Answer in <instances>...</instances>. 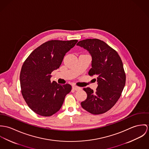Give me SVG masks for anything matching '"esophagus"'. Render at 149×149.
Returning <instances> with one entry per match:
<instances>
[{
	"mask_svg": "<svg viewBox=\"0 0 149 149\" xmlns=\"http://www.w3.org/2000/svg\"><path fill=\"white\" fill-rule=\"evenodd\" d=\"M72 88L73 90H75V91H78V90H79L81 89V87H78V86H73Z\"/></svg>",
	"mask_w": 149,
	"mask_h": 149,
	"instance_id": "34e87169",
	"label": "esophagus"
}]
</instances>
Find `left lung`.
<instances>
[{"label": "left lung", "mask_w": 149, "mask_h": 149, "mask_svg": "<svg viewBox=\"0 0 149 149\" xmlns=\"http://www.w3.org/2000/svg\"><path fill=\"white\" fill-rule=\"evenodd\" d=\"M88 51L92 58L88 74L95 75L98 87L95 91L84 88L87 94L81 102L83 109L93 114H100L111 109L120 98L126 83L122 60L116 50L98 39H87L77 44Z\"/></svg>", "instance_id": "8db88e82"}]
</instances>
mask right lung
Here are the masks:
<instances>
[{
    "label": "right lung",
    "instance_id": "right-lung-1",
    "mask_svg": "<svg viewBox=\"0 0 149 149\" xmlns=\"http://www.w3.org/2000/svg\"><path fill=\"white\" fill-rule=\"evenodd\" d=\"M77 42L48 41L33 50L24 61L20 74L22 94L29 107L37 114L49 116L55 114L71 91L69 84L51 82V74L59 68L66 54Z\"/></svg>",
    "mask_w": 149,
    "mask_h": 149
}]
</instances>
